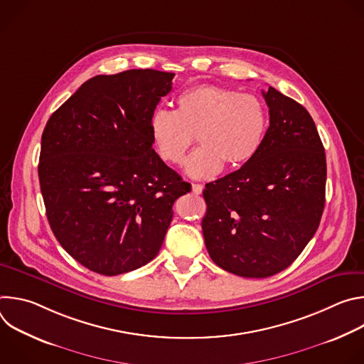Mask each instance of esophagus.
Masks as SVG:
<instances>
[{
	"label": "esophagus",
	"mask_w": 364,
	"mask_h": 364,
	"mask_svg": "<svg viewBox=\"0 0 364 364\" xmlns=\"http://www.w3.org/2000/svg\"><path fill=\"white\" fill-rule=\"evenodd\" d=\"M191 187H193V193L194 194H201L203 193V184H191Z\"/></svg>",
	"instance_id": "34e87169"
}]
</instances>
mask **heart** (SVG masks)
Instances as JSON below:
<instances>
[{"instance_id": "obj_1", "label": "heart", "mask_w": 364, "mask_h": 364, "mask_svg": "<svg viewBox=\"0 0 364 364\" xmlns=\"http://www.w3.org/2000/svg\"><path fill=\"white\" fill-rule=\"evenodd\" d=\"M269 129L265 102L253 93L198 85L180 93L176 112L155 109L149 118V138L167 164L183 163L193 135L201 145L186 163L194 178L218 174L223 166L237 170L261 151Z\"/></svg>"}]
</instances>
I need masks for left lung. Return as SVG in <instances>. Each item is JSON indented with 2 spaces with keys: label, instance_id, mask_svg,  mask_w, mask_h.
Returning <instances> with one entry per match:
<instances>
[{
  "label": "left lung",
  "instance_id": "8db88e82",
  "mask_svg": "<svg viewBox=\"0 0 364 364\" xmlns=\"http://www.w3.org/2000/svg\"><path fill=\"white\" fill-rule=\"evenodd\" d=\"M262 93L269 129L261 151L203 190L207 252L245 278L288 268L317 232L326 204V152L313 118L272 86Z\"/></svg>",
  "mask_w": 364,
  "mask_h": 364
}]
</instances>
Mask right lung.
Segmentation results:
<instances>
[{"mask_svg":"<svg viewBox=\"0 0 364 364\" xmlns=\"http://www.w3.org/2000/svg\"><path fill=\"white\" fill-rule=\"evenodd\" d=\"M174 73L134 69L85 82L50 117L38 163L46 215L63 249L107 277L157 256L191 184L152 148L149 118Z\"/></svg>","mask_w":364,"mask_h":364,"instance_id":"add662e5","label":"right lung"}]
</instances>
